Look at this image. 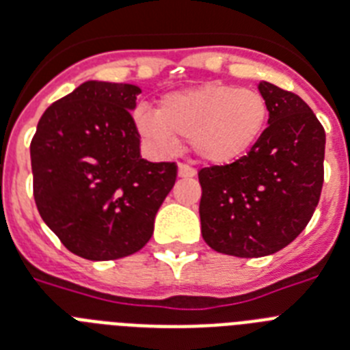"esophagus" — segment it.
<instances>
[{"label": "esophagus", "mask_w": 350, "mask_h": 350, "mask_svg": "<svg viewBox=\"0 0 350 350\" xmlns=\"http://www.w3.org/2000/svg\"><path fill=\"white\" fill-rule=\"evenodd\" d=\"M195 175H196L195 168L187 166V164H178V177L191 178V177H195Z\"/></svg>", "instance_id": "1"}]
</instances>
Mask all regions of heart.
<instances>
[{
  "label": "heart",
  "mask_w": 350,
  "mask_h": 350,
  "mask_svg": "<svg viewBox=\"0 0 350 350\" xmlns=\"http://www.w3.org/2000/svg\"><path fill=\"white\" fill-rule=\"evenodd\" d=\"M270 118L261 92L227 83L170 92L159 111L139 107L134 125L159 154H172L187 139L207 164L225 166L239 161L259 143Z\"/></svg>",
  "instance_id": "heart-1"
}]
</instances>
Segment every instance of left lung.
<instances>
[{"instance_id": "1", "label": "left lung", "mask_w": 350, "mask_h": 350, "mask_svg": "<svg viewBox=\"0 0 350 350\" xmlns=\"http://www.w3.org/2000/svg\"><path fill=\"white\" fill-rule=\"evenodd\" d=\"M270 118L245 157L198 172L202 236L213 250L262 258L306 229L324 184V126L300 96L259 82Z\"/></svg>"}]
</instances>
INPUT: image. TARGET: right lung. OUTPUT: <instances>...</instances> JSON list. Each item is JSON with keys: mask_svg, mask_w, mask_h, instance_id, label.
Returning <instances> with one entry per match:
<instances>
[{"mask_svg": "<svg viewBox=\"0 0 350 350\" xmlns=\"http://www.w3.org/2000/svg\"><path fill=\"white\" fill-rule=\"evenodd\" d=\"M139 92L130 83L88 80L46 109L31 139L40 218L83 259L111 261L141 250L177 178L175 163L141 157L130 116Z\"/></svg>", "mask_w": 350, "mask_h": 350, "instance_id": "right-lung-1", "label": "right lung"}]
</instances>
